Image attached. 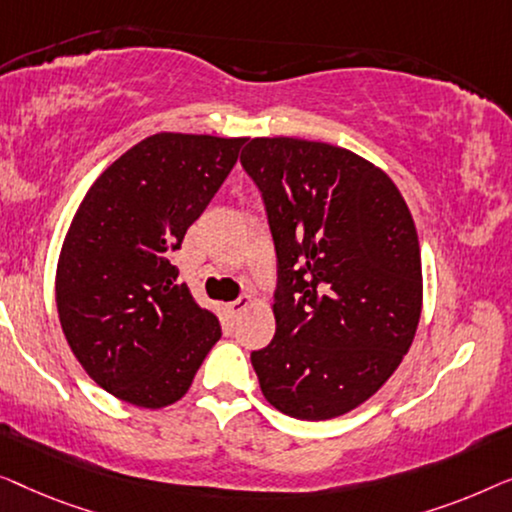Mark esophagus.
<instances>
[{
	"mask_svg": "<svg viewBox=\"0 0 512 512\" xmlns=\"http://www.w3.org/2000/svg\"><path fill=\"white\" fill-rule=\"evenodd\" d=\"M246 306H250V297H239L236 301H232V304H229V313L239 315Z\"/></svg>",
	"mask_w": 512,
	"mask_h": 512,
	"instance_id": "obj_1",
	"label": "esophagus"
}]
</instances>
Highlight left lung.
<instances>
[{
  "instance_id": "1",
  "label": "left lung",
  "mask_w": 512,
  "mask_h": 512,
  "mask_svg": "<svg viewBox=\"0 0 512 512\" xmlns=\"http://www.w3.org/2000/svg\"><path fill=\"white\" fill-rule=\"evenodd\" d=\"M276 248V336L250 352L266 401L331 420L376 394L413 343L420 243L387 174L320 141L248 139Z\"/></svg>"
}]
</instances>
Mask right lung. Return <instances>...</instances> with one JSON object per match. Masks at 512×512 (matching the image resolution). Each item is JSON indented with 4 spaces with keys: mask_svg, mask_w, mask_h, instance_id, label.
<instances>
[{
    "mask_svg": "<svg viewBox=\"0 0 512 512\" xmlns=\"http://www.w3.org/2000/svg\"><path fill=\"white\" fill-rule=\"evenodd\" d=\"M246 139L153 134L85 194L64 239L55 297L62 331L99 387L141 408L190 390L222 336L178 283L171 255L239 160Z\"/></svg>",
    "mask_w": 512,
    "mask_h": 512,
    "instance_id": "1",
    "label": "right lung"
}]
</instances>
